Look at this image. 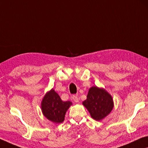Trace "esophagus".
I'll list each match as a JSON object with an SVG mask.
<instances>
[{
  "mask_svg": "<svg viewBox=\"0 0 148 148\" xmlns=\"http://www.w3.org/2000/svg\"><path fill=\"white\" fill-rule=\"evenodd\" d=\"M72 99L73 100V101L75 102V103H78L79 102V98L77 97V96H76V95H73Z\"/></svg>",
  "mask_w": 148,
  "mask_h": 148,
  "instance_id": "esophagus-1",
  "label": "esophagus"
}]
</instances>
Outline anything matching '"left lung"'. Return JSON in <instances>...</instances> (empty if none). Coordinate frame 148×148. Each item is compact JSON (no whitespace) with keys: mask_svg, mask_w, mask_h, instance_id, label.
<instances>
[{"mask_svg":"<svg viewBox=\"0 0 148 148\" xmlns=\"http://www.w3.org/2000/svg\"><path fill=\"white\" fill-rule=\"evenodd\" d=\"M83 104L93 119L101 121L112 110L114 101L107 90L92 86L88 90L87 99L83 102Z\"/></svg>","mask_w":148,"mask_h":148,"instance_id":"8db88e82","label":"left lung"}]
</instances>
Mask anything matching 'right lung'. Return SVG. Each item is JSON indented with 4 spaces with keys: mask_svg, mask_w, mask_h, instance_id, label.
Returning a JSON list of instances; mask_svg holds the SVG:
<instances>
[{
    "mask_svg": "<svg viewBox=\"0 0 148 148\" xmlns=\"http://www.w3.org/2000/svg\"><path fill=\"white\" fill-rule=\"evenodd\" d=\"M70 101H63L53 88L45 93L41 103L42 114L47 120L60 124L64 121L68 109L72 105Z\"/></svg>",
    "mask_w": 148,
    "mask_h": 148,
    "instance_id": "add662e5",
    "label": "right lung"
}]
</instances>
